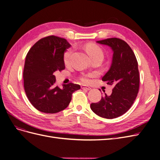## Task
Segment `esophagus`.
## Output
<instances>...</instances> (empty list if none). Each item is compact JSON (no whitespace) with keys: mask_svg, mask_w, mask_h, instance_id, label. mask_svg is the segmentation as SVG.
Returning <instances> with one entry per match:
<instances>
[{"mask_svg":"<svg viewBox=\"0 0 160 160\" xmlns=\"http://www.w3.org/2000/svg\"><path fill=\"white\" fill-rule=\"evenodd\" d=\"M81 89H86V90H90L91 88L88 86H85V85H81Z\"/></svg>","mask_w":160,"mask_h":160,"instance_id":"1","label":"esophagus"}]
</instances>
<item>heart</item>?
Segmentation results:
<instances>
[{
	"mask_svg": "<svg viewBox=\"0 0 160 160\" xmlns=\"http://www.w3.org/2000/svg\"><path fill=\"white\" fill-rule=\"evenodd\" d=\"M85 49L88 54L90 57V58L95 57H101L103 58V52L101 48L96 45L95 44H88L85 46ZM72 51L68 50L65 53L64 55V61L65 63H68L70 60L71 55ZM91 76L89 75H84L81 77V81L85 83H88L90 81L89 77Z\"/></svg>",
	"mask_w": 160,
	"mask_h": 160,
	"instance_id": "obj_1",
	"label": "heart"
}]
</instances>
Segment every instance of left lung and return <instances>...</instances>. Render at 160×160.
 Returning a JSON list of instances; mask_svg holds the SVG:
<instances>
[{
  "label": "left lung",
  "instance_id": "left-lung-1",
  "mask_svg": "<svg viewBox=\"0 0 160 160\" xmlns=\"http://www.w3.org/2000/svg\"><path fill=\"white\" fill-rule=\"evenodd\" d=\"M97 42L109 46L113 52L111 67L102 81L114 88L111 95L105 93L100 101L91 103L90 107L100 117L113 119L126 113L136 99L139 88L138 64L132 48L120 38H110Z\"/></svg>",
  "mask_w": 160,
  "mask_h": 160
}]
</instances>
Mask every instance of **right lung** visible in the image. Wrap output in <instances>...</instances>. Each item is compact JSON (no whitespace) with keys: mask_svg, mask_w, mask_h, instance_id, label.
Segmentation results:
<instances>
[{"mask_svg":"<svg viewBox=\"0 0 160 160\" xmlns=\"http://www.w3.org/2000/svg\"><path fill=\"white\" fill-rule=\"evenodd\" d=\"M71 45L65 38L48 36L41 38L28 51L23 71L24 88L27 98L37 110L55 113L69 105L79 85L70 83L61 88L55 85L53 73L65 69L64 52Z\"/></svg>","mask_w":160,"mask_h":160,"instance_id":"1","label":"right lung"}]
</instances>
